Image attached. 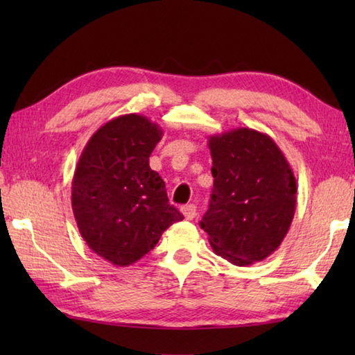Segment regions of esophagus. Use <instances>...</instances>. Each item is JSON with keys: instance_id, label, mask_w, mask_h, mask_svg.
Returning <instances> with one entry per match:
<instances>
[{"instance_id": "obj_1", "label": "esophagus", "mask_w": 355, "mask_h": 355, "mask_svg": "<svg viewBox=\"0 0 355 355\" xmlns=\"http://www.w3.org/2000/svg\"><path fill=\"white\" fill-rule=\"evenodd\" d=\"M182 212H183L186 220H193L195 215H197V206H195V205H187V206L182 207Z\"/></svg>"}]
</instances>
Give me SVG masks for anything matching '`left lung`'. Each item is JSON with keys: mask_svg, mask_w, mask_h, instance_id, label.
I'll list each match as a JSON object with an SVG mask.
<instances>
[{"mask_svg": "<svg viewBox=\"0 0 355 355\" xmlns=\"http://www.w3.org/2000/svg\"><path fill=\"white\" fill-rule=\"evenodd\" d=\"M214 189L201 229L233 266L263 261L281 245L296 212V178L270 135L250 128L209 137Z\"/></svg>", "mask_w": 355, "mask_h": 355, "instance_id": "obj_1", "label": "left lung"}]
</instances>
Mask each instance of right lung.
Returning <instances> with one entry per match:
<instances>
[{"label":"right lung","instance_id":"right-lung-1","mask_svg":"<svg viewBox=\"0 0 355 355\" xmlns=\"http://www.w3.org/2000/svg\"><path fill=\"white\" fill-rule=\"evenodd\" d=\"M162 137V128L148 117L119 116L92 135L76 164L71 207L78 229L87 245L116 267L141 259L184 218L149 168Z\"/></svg>","mask_w":355,"mask_h":355}]
</instances>
